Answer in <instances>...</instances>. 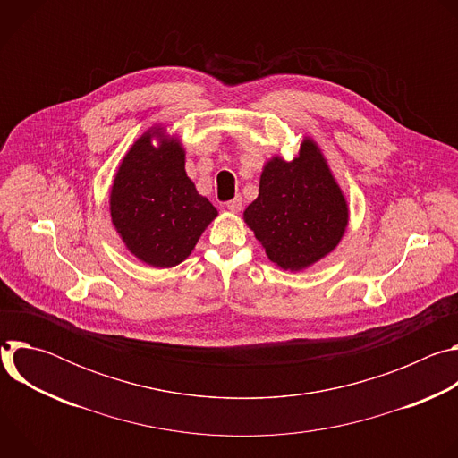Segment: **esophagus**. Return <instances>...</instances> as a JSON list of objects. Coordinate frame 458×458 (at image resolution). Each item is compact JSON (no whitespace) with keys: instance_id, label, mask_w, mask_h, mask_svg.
Wrapping results in <instances>:
<instances>
[{"instance_id":"esophagus-1","label":"esophagus","mask_w":458,"mask_h":458,"mask_svg":"<svg viewBox=\"0 0 458 458\" xmlns=\"http://www.w3.org/2000/svg\"><path fill=\"white\" fill-rule=\"evenodd\" d=\"M226 208L232 212V214H237V212H241V208H242V199L239 198V195H237V198H233L228 205H226Z\"/></svg>"}]
</instances>
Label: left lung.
Wrapping results in <instances>:
<instances>
[{
  "mask_svg": "<svg viewBox=\"0 0 458 458\" xmlns=\"http://www.w3.org/2000/svg\"><path fill=\"white\" fill-rule=\"evenodd\" d=\"M242 219L277 268L302 272L339 246L350 208L328 159L304 136L292 161L274 156L265 163Z\"/></svg>",
  "mask_w": 458,
  "mask_h": 458,
  "instance_id": "obj_1",
  "label": "left lung"
}]
</instances>
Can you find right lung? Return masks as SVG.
<instances>
[{"label": "right lung", "mask_w": 458, "mask_h": 458, "mask_svg": "<svg viewBox=\"0 0 458 458\" xmlns=\"http://www.w3.org/2000/svg\"><path fill=\"white\" fill-rule=\"evenodd\" d=\"M184 147L154 124L121 159L110 186V217L124 248L141 263L172 268L191 253L217 208L184 170Z\"/></svg>", "instance_id": "1"}]
</instances>
